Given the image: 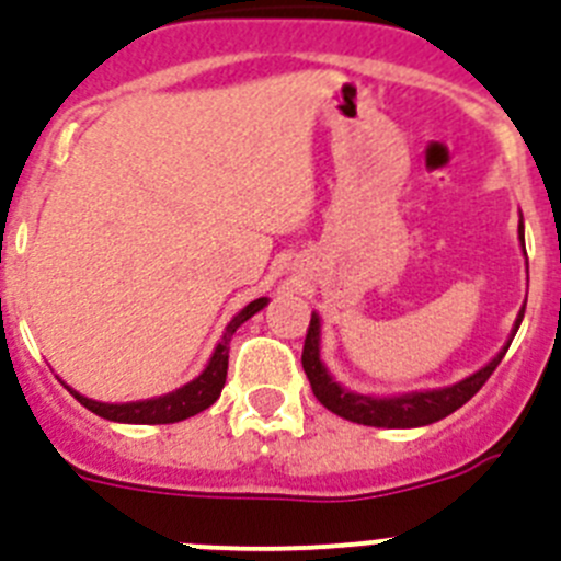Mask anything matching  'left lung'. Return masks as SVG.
<instances>
[{
  "mask_svg": "<svg viewBox=\"0 0 561 561\" xmlns=\"http://www.w3.org/2000/svg\"><path fill=\"white\" fill-rule=\"evenodd\" d=\"M519 241L525 250V230L523 219H519ZM525 306L519 309L517 323H514L512 336L503 345L497 356L472 376L455 381L449 388H433V390H415V393H401V396H365L354 393V390L342 388L340 381L329 374V368L320 359V317L311 314L309 331H306L304 342V370L309 376V385L314 390L317 401L336 413L340 419L354 421V424H365V427H388V430H410V427H427L435 421L447 419L458 408H463L466 401L472 399L480 388H483L500 359L505 356L508 345H512L514 334H517L519 323H523Z\"/></svg>",
  "mask_w": 561,
  "mask_h": 561,
  "instance_id": "8db88e82",
  "label": "left lung"
}]
</instances>
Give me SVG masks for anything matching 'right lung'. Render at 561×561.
Segmentation results:
<instances>
[{
  "label": "right lung",
  "instance_id": "right-lung-1",
  "mask_svg": "<svg viewBox=\"0 0 561 561\" xmlns=\"http://www.w3.org/2000/svg\"><path fill=\"white\" fill-rule=\"evenodd\" d=\"M266 304H270L266 297H257V300H252L250 306H244V309L238 311L230 323H227L221 342L216 345V351H213L210 362H207V368L193 381L182 385L180 390H173V393L157 396V399L146 401H126V404H108V401L87 399V396H81L72 388H69V393L76 396L83 408L92 410L95 415H101V419L121 421V424H173V421L191 419V415L210 408L213 401L221 396V388H225L227 381V359H230L232 334H236L238 325L247 323V320H250L252 314H257Z\"/></svg>",
  "mask_w": 561,
  "mask_h": 561
}]
</instances>
